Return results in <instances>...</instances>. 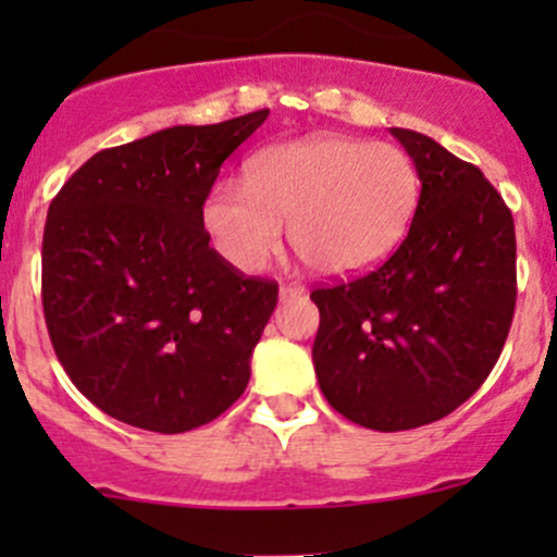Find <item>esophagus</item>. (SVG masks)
I'll return each instance as SVG.
<instances>
[{"label":"esophagus","instance_id":"obj_1","mask_svg":"<svg viewBox=\"0 0 557 557\" xmlns=\"http://www.w3.org/2000/svg\"><path fill=\"white\" fill-rule=\"evenodd\" d=\"M305 294V285L299 283H288L280 288V301H290V299H299V296Z\"/></svg>","mask_w":557,"mask_h":557}]
</instances>
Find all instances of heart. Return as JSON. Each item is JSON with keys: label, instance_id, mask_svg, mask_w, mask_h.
<instances>
[{"label": "heart", "instance_id": "b5f03b06", "mask_svg": "<svg viewBox=\"0 0 557 557\" xmlns=\"http://www.w3.org/2000/svg\"><path fill=\"white\" fill-rule=\"evenodd\" d=\"M245 182L221 180L201 210L221 256L256 272L283 243L325 277L383 263L407 234L420 180L412 159L387 143L314 134L261 150Z\"/></svg>", "mask_w": 557, "mask_h": 557}]
</instances>
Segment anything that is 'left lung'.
I'll use <instances>...</instances> for the list:
<instances>
[{"label": "left lung", "mask_w": 557, "mask_h": 557, "mask_svg": "<svg viewBox=\"0 0 557 557\" xmlns=\"http://www.w3.org/2000/svg\"><path fill=\"white\" fill-rule=\"evenodd\" d=\"M420 180L404 243L374 272L314 288V374L331 407L372 431L458 409L496 367L518 299L515 221L474 164L391 128Z\"/></svg>", "instance_id": "left-lung-1"}]
</instances>
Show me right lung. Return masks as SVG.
Segmentation results:
<instances>
[{"label":"right lung","mask_w":557,"mask_h":557,"mask_svg":"<svg viewBox=\"0 0 557 557\" xmlns=\"http://www.w3.org/2000/svg\"><path fill=\"white\" fill-rule=\"evenodd\" d=\"M172 126L91 156L50 201L42 310L77 391L134 429L183 434L245 393L277 283L205 232L221 164L267 121Z\"/></svg>","instance_id":"add662e5"}]
</instances>
